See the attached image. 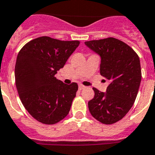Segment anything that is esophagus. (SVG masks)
<instances>
[{
    "label": "esophagus",
    "mask_w": 155,
    "mask_h": 155,
    "mask_svg": "<svg viewBox=\"0 0 155 155\" xmlns=\"http://www.w3.org/2000/svg\"><path fill=\"white\" fill-rule=\"evenodd\" d=\"M84 88H85V86L82 85V84H80V85H79V90H83V89Z\"/></svg>",
    "instance_id": "esophagus-1"
}]
</instances>
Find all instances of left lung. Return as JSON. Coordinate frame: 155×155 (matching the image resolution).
<instances>
[{
  "instance_id": "8db88e82",
  "label": "left lung",
  "mask_w": 155,
  "mask_h": 155,
  "mask_svg": "<svg viewBox=\"0 0 155 155\" xmlns=\"http://www.w3.org/2000/svg\"><path fill=\"white\" fill-rule=\"evenodd\" d=\"M101 57L100 75L110 81L106 92L93 87L95 96L88 102L91 114L104 124L122 119L134 104L142 72L139 56L123 41L113 37L86 41Z\"/></svg>"
}]
</instances>
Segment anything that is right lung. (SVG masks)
Wrapping results in <instances>:
<instances>
[{
    "mask_svg": "<svg viewBox=\"0 0 155 155\" xmlns=\"http://www.w3.org/2000/svg\"><path fill=\"white\" fill-rule=\"evenodd\" d=\"M79 45V41L41 36L19 51L15 66L16 89L25 108L37 121L56 124L69 113L78 84H65L55 75Z\"/></svg>",
    "mask_w": 155,
    "mask_h": 155,
    "instance_id": "add662e5",
    "label": "right lung"
}]
</instances>
